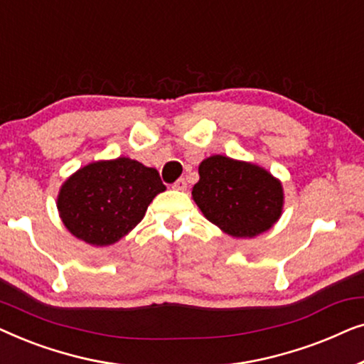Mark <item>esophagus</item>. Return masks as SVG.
Listing matches in <instances>:
<instances>
[{
    "label": "esophagus",
    "instance_id": "1",
    "mask_svg": "<svg viewBox=\"0 0 364 364\" xmlns=\"http://www.w3.org/2000/svg\"><path fill=\"white\" fill-rule=\"evenodd\" d=\"M172 187L176 188V191H181V192L187 191V182H186V178H178V181H177L176 183H173Z\"/></svg>",
    "mask_w": 364,
    "mask_h": 364
}]
</instances>
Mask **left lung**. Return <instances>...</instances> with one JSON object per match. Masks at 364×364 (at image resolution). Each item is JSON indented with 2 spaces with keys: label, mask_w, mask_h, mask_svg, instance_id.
Segmentation results:
<instances>
[{
  "label": "left lung",
  "mask_w": 364,
  "mask_h": 364,
  "mask_svg": "<svg viewBox=\"0 0 364 364\" xmlns=\"http://www.w3.org/2000/svg\"><path fill=\"white\" fill-rule=\"evenodd\" d=\"M198 176L193 202L208 222L230 237H257L282 217V182L257 164L217 154L203 159Z\"/></svg>",
  "instance_id": "8db88e82"
}]
</instances>
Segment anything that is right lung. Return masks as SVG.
<instances>
[{
  "label": "right lung",
  "mask_w": 364,
  "mask_h": 364,
  "mask_svg": "<svg viewBox=\"0 0 364 364\" xmlns=\"http://www.w3.org/2000/svg\"><path fill=\"white\" fill-rule=\"evenodd\" d=\"M164 191L156 168L117 157L91 162L69 176L56 205L74 237L92 247H109L142 220L149 203Z\"/></svg>",
  "instance_id": "1"
}]
</instances>
